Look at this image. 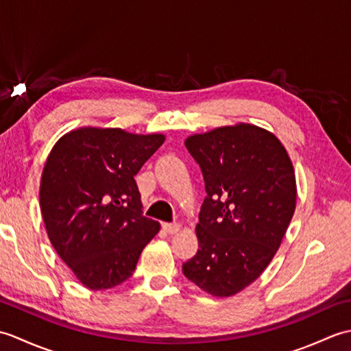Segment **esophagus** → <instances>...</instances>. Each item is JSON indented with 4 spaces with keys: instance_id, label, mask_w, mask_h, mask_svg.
Wrapping results in <instances>:
<instances>
[{
    "instance_id": "34e87169",
    "label": "esophagus",
    "mask_w": 351,
    "mask_h": 351,
    "mask_svg": "<svg viewBox=\"0 0 351 351\" xmlns=\"http://www.w3.org/2000/svg\"><path fill=\"white\" fill-rule=\"evenodd\" d=\"M162 229L166 230L167 234H176L181 230L180 223H162Z\"/></svg>"
}]
</instances>
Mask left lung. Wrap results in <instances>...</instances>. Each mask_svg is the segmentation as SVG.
I'll list each match as a JSON object with an SVG mask.
<instances>
[{"instance_id":"obj_1","label":"left lung","mask_w":351,"mask_h":351,"mask_svg":"<svg viewBox=\"0 0 351 351\" xmlns=\"http://www.w3.org/2000/svg\"><path fill=\"white\" fill-rule=\"evenodd\" d=\"M185 147L202 170L206 197L199 250L182 273L208 294L234 295L270 264L293 219V162L274 134L250 123L195 134Z\"/></svg>"}]
</instances>
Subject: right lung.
Wrapping results in <instances>:
<instances>
[{"instance_id": "obj_1", "label": "right lung", "mask_w": 351, "mask_h": 351, "mask_svg": "<svg viewBox=\"0 0 351 351\" xmlns=\"http://www.w3.org/2000/svg\"><path fill=\"white\" fill-rule=\"evenodd\" d=\"M162 134L121 128L73 130L49 152L40 180V211L51 244L88 289L131 278L160 223L141 211L134 176L164 143Z\"/></svg>"}]
</instances>
